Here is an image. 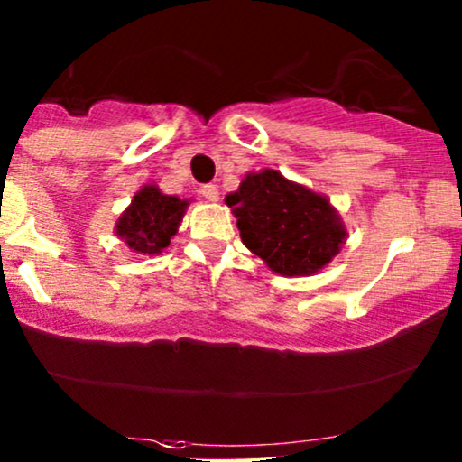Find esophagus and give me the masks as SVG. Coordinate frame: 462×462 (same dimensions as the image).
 <instances>
[{"mask_svg":"<svg viewBox=\"0 0 462 462\" xmlns=\"http://www.w3.org/2000/svg\"><path fill=\"white\" fill-rule=\"evenodd\" d=\"M201 195L208 199V201H218V186L216 184H205V186H201Z\"/></svg>","mask_w":462,"mask_h":462,"instance_id":"obj_1","label":"esophagus"}]
</instances>
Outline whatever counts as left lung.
I'll return each instance as SVG.
<instances>
[{
    "mask_svg": "<svg viewBox=\"0 0 462 462\" xmlns=\"http://www.w3.org/2000/svg\"><path fill=\"white\" fill-rule=\"evenodd\" d=\"M225 201L236 214L244 246L276 274H315L345 242L346 231L328 199L274 169L248 173Z\"/></svg>",
    "mask_w": 462,
    "mask_h": 462,
    "instance_id": "1",
    "label": "left lung"
}]
</instances>
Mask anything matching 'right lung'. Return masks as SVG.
Instances as JSON below:
<instances>
[{
    "label": "right lung",
    "mask_w": 462,
    "mask_h": 462,
    "mask_svg": "<svg viewBox=\"0 0 462 462\" xmlns=\"http://www.w3.org/2000/svg\"><path fill=\"white\" fill-rule=\"evenodd\" d=\"M188 201L143 186L117 222V236L139 254H158L171 244L184 218Z\"/></svg>",
    "instance_id": "obj_1"
}]
</instances>
